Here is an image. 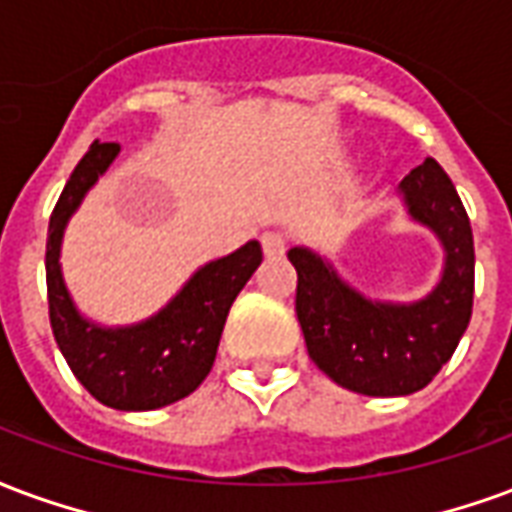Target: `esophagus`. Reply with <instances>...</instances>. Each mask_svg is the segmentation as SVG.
Segmentation results:
<instances>
[{
	"mask_svg": "<svg viewBox=\"0 0 512 512\" xmlns=\"http://www.w3.org/2000/svg\"><path fill=\"white\" fill-rule=\"evenodd\" d=\"M261 248H264V256H281L286 251V237L281 231H264L261 234Z\"/></svg>",
	"mask_w": 512,
	"mask_h": 512,
	"instance_id": "obj_1",
	"label": "esophagus"
}]
</instances>
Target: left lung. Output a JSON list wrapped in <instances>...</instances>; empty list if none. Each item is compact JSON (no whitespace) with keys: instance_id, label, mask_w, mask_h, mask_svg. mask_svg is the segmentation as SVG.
Here are the masks:
<instances>
[{"instance_id":"1","label":"left lung","mask_w":512,"mask_h":512,"mask_svg":"<svg viewBox=\"0 0 512 512\" xmlns=\"http://www.w3.org/2000/svg\"><path fill=\"white\" fill-rule=\"evenodd\" d=\"M398 196L445 251L439 281L420 300L365 297L322 253L302 245L289 251L311 360L335 384L374 398L412 395L439 374L466 333L475 294L472 226L445 169L425 158L401 179Z\"/></svg>"}]
</instances>
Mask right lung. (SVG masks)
<instances>
[{"instance_id": "add662e5", "label": "right lung", "mask_w": 512, "mask_h": 512, "mask_svg": "<svg viewBox=\"0 0 512 512\" xmlns=\"http://www.w3.org/2000/svg\"><path fill=\"white\" fill-rule=\"evenodd\" d=\"M117 155L119 144L95 141L78 160L51 212L46 242L48 316L70 371L100 404L119 412H149L185 398L207 379L231 302L261 264V245L251 240L223 259L207 261L144 322L106 327L87 319L62 275V237L73 212Z\"/></svg>"}]
</instances>
